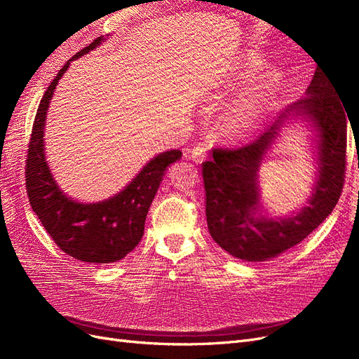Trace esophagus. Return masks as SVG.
Wrapping results in <instances>:
<instances>
[{
	"label": "esophagus",
	"mask_w": 359,
	"mask_h": 359,
	"mask_svg": "<svg viewBox=\"0 0 359 359\" xmlns=\"http://www.w3.org/2000/svg\"><path fill=\"white\" fill-rule=\"evenodd\" d=\"M208 145L206 144H198L190 151V158L196 163H202L208 157Z\"/></svg>",
	"instance_id": "obj_1"
}]
</instances>
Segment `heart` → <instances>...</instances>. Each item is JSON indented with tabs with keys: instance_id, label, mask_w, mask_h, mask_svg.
<instances>
[{
	"instance_id": "b5f03b06",
	"label": "heart",
	"mask_w": 359,
	"mask_h": 359,
	"mask_svg": "<svg viewBox=\"0 0 359 359\" xmlns=\"http://www.w3.org/2000/svg\"><path fill=\"white\" fill-rule=\"evenodd\" d=\"M259 66H260L259 61H252V62L248 64V69H250V70H257ZM253 111H255V103H253V102H247V103L241 107L240 112H238V118H240L241 121H244V119H247L250 115H252Z\"/></svg>"
}]
</instances>
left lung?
<instances>
[{"instance_id":"left-lung-1","label":"left lung","mask_w":359,"mask_h":359,"mask_svg":"<svg viewBox=\"0 0 359 359\" xmlns=\"http://www.w3.org/2000/svg\"><path fill=\"white\" fill-rule=\"evenodd\" d=\"M347 107L330 76L318 66L307 93L281 112L253 142L238 148H214L203 163L206 223L212 240L227 253L266 260L299 244L327 219L339 202L346 173ZM290 114H307L320 130V178L309 205L283 221L257 217V170L264 149Z\"/></svg>"}]
</instances>
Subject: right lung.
<instances>
[{"label": "right lung", "instance_id": "add662e5", "mask_svg": "<svg viewBox=\"0 0 359 359\" xmlns=\"http://www.w3.org/2000/svg\"><path fill=\"white\" fill-rule=\"evenodd\" d=\"M103 39L69 60L43 94L29 136L25 186L32 211L64 253L90 264H111L123 259L142 240L145 219L168 168L181 158L180 149L166 151L151 160L116 196L100 203L74 202L57 187L45 160L43 127L49 100L70 61L90 52Z\"/></svg>", "mask_w": 359, "mask_h": 359}]
</instances>
